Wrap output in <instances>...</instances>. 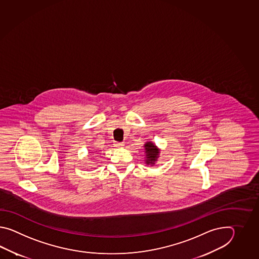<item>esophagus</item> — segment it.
I'll use <instances>...</instances> for the list:
<instances>
[{"label": "esophagus", "mask_w": 259, "mask_h": 259, "mask_svg": "<svg viewBox=\"0 0 259 259\" xmlns=\"http://www.w3.org/2000/svg\"><path fill=\"white\" fill-rule=\"evenodd\" d=\"M114 145H115L116 147H122V146H124V143H116V142H115Z\"/></svg>", "instance_id": "esophagus-1"}]
</instances>
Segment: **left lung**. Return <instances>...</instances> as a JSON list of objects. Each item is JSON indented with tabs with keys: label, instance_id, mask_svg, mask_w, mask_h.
Instances as JSON below:
<instances>
[{
	"label": "left lung",
	"instance_id": "8db88e82",
	"mask_svg": "<svg viewBox=\"0 0 259 259\" xmlns=\"http://www.w3.org/2000/svg\"><path fill=\"white\" fill-rule=\"evenodd\" d=\"M145 154V164L147 165H154L159 158L160 149L153 142H146L143 145Z\"/></svg>",
	"mask_w": 259,
	"mask_h": 259
}]
</instances>
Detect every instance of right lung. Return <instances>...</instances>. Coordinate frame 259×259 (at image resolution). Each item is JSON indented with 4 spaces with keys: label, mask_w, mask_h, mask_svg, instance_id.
I'll use <instances>...</instances> for the list:
<instances>
[{
    "label": "right lung",
    "mask_w": 259,
    "mask_h": 259,
    "mask_svg": "<svg viewBox=\"0 0 259 259\" xmlns=\"http://www.w3.org/2000/svg\"><path fill=\"white\" fill-rule=\"evenodd\" d=\"M90 153H91V152H90Z\"/></svg>",
    "instance_id": "obj_1"
}]
</instances>
